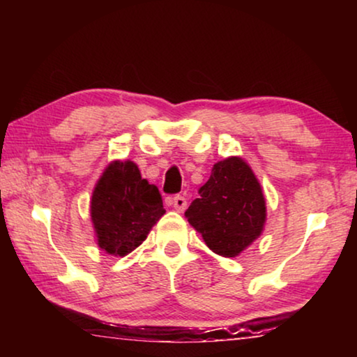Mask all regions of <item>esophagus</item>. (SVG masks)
<instances>
[{
    "label": "esophagus",
    "mask_w": 357,
    "mask_h": 357,
    "mask_svg": "<svg viewBox=\"0 0 357 357\" xmlns=\"http://www.w3.org/2000/svg\"><path fill=\"white\" fill-rule=\"evenodd\" d=\"M172 204H174V209L175 211H178V213H183L185 211V208H187V199H185L183 197H174V199H172Z\"/></svg>",
    "instance_id": "1"
}]
</instances>
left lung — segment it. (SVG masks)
<instances>
[{
	"label": "left lung",
	"mask_w": 357,
	"mask_h": 357,
	"mask_svg": "<svg viewBox=\"0 0 357 357\" xmlns=\"http://www.w3.org/2000/svg\"><path fill=\"white\" fill-rule=\"evenodd\" d=\"M185 218L214 253L241 255L261 236L266 222V199L250 165L238 155L214 164Z\"/></svg>",
	"instance_id": "left-lung-1"
}]
</instances>
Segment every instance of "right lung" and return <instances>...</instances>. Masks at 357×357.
Segmentation results:
<instances>
[{"label":"right lung","instance_id":"obj_1","mask_svg":"<svg viewBox=\"0 0 357 357\" xmlns=\"http://www.w3.org/2000/svg\"><path fill=\"white\" fill-rule=\"evenodd\" d=\"M91 221L100 250L125 257L146 241L164 216L155 185L141 177L133 160H112L97 180L91 198Z\"/></svg>","mask_w":357,"mask_h":357}]
</instances>
